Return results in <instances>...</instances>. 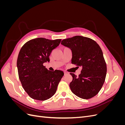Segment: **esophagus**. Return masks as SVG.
<instances>
[{
  "mask_svg": "<svg viewBox=\"0 0 125 125\" xmlns=\"http://www.w3.org/2000/svg\"><path fill=\"white\" fill-rule=\"evenodd\" d=\"M67 74H68V73H67V72H66V71H64V75H67Z\"/></svg>",
  "mask_w": 125,
  "mask_h": 125,
  "instance_id": "obj_1",
  "label": "esophagus"
}]
</instances>
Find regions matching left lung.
<instances>
[{
  "label": "left lung",
  "mask_w": 125,
  "mask_h": 125,
  "mask_svg": "<svg viewBox=\"0 0 125 125\" xmlns=\"http://www.w3.org/2000/svg\"><path fill=\"white\" fill-rule=\"evenodd\" d=\"M61 44L71 50V63L82 68L78 77L70 73L73 77L69 84L72 92L83 99L95 96L104 84L107 72L101 47L95 41L82 36L63 40Z\"/></svg>",
  "instance_id": "left-lung-1"
}]
</instances>
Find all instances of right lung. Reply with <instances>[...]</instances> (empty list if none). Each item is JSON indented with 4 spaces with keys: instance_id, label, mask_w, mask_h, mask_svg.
I'll use <instances>...</instances> for the list:
<instances>
[{
    "instance_id": "obj_1",
    "label": "right lung",
    "mask_w": 125,
    "mask_h": 125,
    "mask_svg": "<svg viewBox=\"0 0 125 125\" xmlns=\"http://www.w3.org/2000/svg\"><path fill=\"white\" fill-rule=\"evenodd\" d=\"M60 42V39L39 37L27 42L21 48L17 63L19 77L25 91L33 99L46 100L56 92L63 72L48 70L43 63L50 62L52 51Z\"/></svg>"
}]
</instances>
